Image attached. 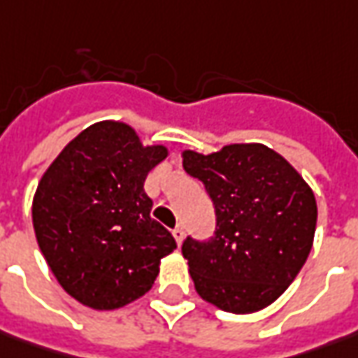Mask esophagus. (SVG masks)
<instances>
[{
  "instance_id": "esophagus-1",
  "label": "esophagus",
  "mask_w": 358,
  "mask_h": 358,
  "mask_svg": "<svg viewBox=\"0 0 358 358\" xmlns=\"http://www.w3.org/2000/svg\"><path fill=\"white\" fill-rule=\"evenodd\" d=\"M172 234H174V238H176V243H178V245H182V241H184V228H182V226H178V228H174V231H172Z\"/></svg>"
}]
</instances>
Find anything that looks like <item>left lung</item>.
Wrapping results in <instances>:
<instances>
[{"label": "left lung", "mask_w": 358, "mask_h": 358, "mask_svg": "<svg viewBox=\"0 0 358 358\" xmlns=\"http://www.w3.org/2000/svg\"><path fill=\"white\" fill-rule=\"evenodd\" d=\"M182 158L184 170L202 180L216 208L214 238L182 243L198 295L238 315L271 305L311 252L313 190L264 144H228L212 155L184 150Z\"/></svg>", "instance_id": "obj_1"}]
</instances>
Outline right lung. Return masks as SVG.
Masks as SVG:
<instances>
[{"label":"right lung","mask_w":358,"mask_h":358,"mask_svg":"<svg viewBox=\"0 0 358 358\" xmlns=\"http://www.w3.org/2000/svg\"><path fill=\"white\" fill-rule=\"evenodd\" d=\"M168 156L142 146L124 122L85 129L47 168L33 198V228L53 275L77 301L110 311L155 285L160 259L176 250L150 217L148 172Z\"/></svg>","instance_id":"right-lung-1"}]
</instances>
